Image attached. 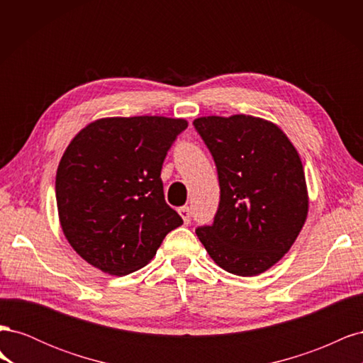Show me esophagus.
I'll return each mask as SVG.
<instances>
[{
    "label": "esophagus",
    "mask_w": 363,
    "mask_h": 363,
    "mask_svg": "<svg viewBox=\"0 0 363 363\" xmlns=\"http://www.w3.org/2000/svg\"><path fill=\"white\" fill-rule=\"evenodd\" d=\"M179 213H180V216L183 218V221H184V224H189L191 223V216H192V212H191V208L189 207H182L180 211H179Z\"/></svg>",
    "instance_id": "obj_1"
}]
</instances>
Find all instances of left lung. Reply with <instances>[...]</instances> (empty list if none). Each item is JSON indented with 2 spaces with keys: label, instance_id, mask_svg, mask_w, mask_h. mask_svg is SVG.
<instances>
[{
  "label": "left lung",
  "instance_id": "1",
  "mask_svg": "<svg viewBox=\"0 0 363 363\" xmlns=\"http://www.w3.org/2000/svg\"><path fill=\"white\" fill-rule=\"evenodd\" d=\"M194 127L215 160L221 189L213 224L195 233L227 272H265L289 251L309 211L298 151L281 128L251 115L203 116Z\"/></svg>",
  "mask_w": 363,
  "mask_h": 363
}]
</instances>
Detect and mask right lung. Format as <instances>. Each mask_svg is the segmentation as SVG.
Returning a JSON list of instances; mask_svg holds the SVG:
<instances>
[{"mask_svg":"<svg viewBox=\"0 0 363 363\" xmlns=\"http://www.w3.org/2000/svg\"><path fill=\"white\" fill-rule=\"evenodd\" d=\"M186 127L182 118H101L65 150L56 174L59 221L92 267L111 276L144 268L183 224L164 201L160 171Z\"/></svg>","mask_w":363,"mask_h":363,"instance_id":"right-lung-1","label":"right lung"}]
</instances>
